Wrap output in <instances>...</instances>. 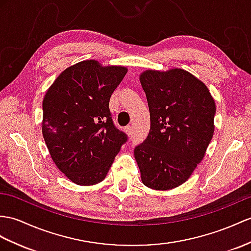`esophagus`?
Masks as SVG:
<instances>
[{
	"label": "esophagus",
	"instance_id": "1",
	"mask_svg": "<svg viewBox=\"0 0 251 251\" xmlns=\"http://www.w3.org/2000/svg\"><path fill=\"white\" fill-rule=\"evenodd\" d=\"M126 132L127 135H132V133H133L132 126H126Z\"/></svg>",
	"mask_w": 251,
	"mask_h": 251
}]
</instances>
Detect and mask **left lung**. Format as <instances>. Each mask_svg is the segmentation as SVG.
I'll use <instances>...</instances> for the list:
<instances>
[{"label":"left lung","mask_w":251,"mask_h":251,"mask_svg":"<svg viewBox=\"0 0 251 251\" xmlns=\"http://www.w3.org/2000/svg\"><path fill=\"white\" fill-rule=\"evenodd\" d=\"M150 131L134 155L146 186L167 191L183 184L202 161L214 133L215 102L205 85L182 69L140 75Z\"/></svg>","instance_id":"1"}]
</instances>
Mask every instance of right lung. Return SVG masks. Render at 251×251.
I'll return each instance as SVG.
<instances>
[{"instance_id": "right-lung-1", "label": "right lung", "mask_w": 251, "mask_h": 251, "mask_svg": "<svg viewBox=\"0 0 251 251\" xmlns=\"http://www.w3.org/2000/svg\"><path fill=\"white\" fill-rule=\"evenodd\" d=\"M84 60L67 68L42 103V134L53 162L78 185L104 180L127 135L115 126L109 99L126 73Z\"/></svg>"}]
</instances>
